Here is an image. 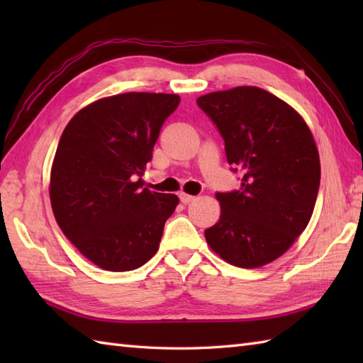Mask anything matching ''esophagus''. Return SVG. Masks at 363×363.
<instances>
[{
	"label": "esophagus",
	"mask_w": 363,
	"mask_h": 363,
	"mask_svg": "<svg viewBox=\"0 0 363 363\" xmlns=\"http://www.w3.org/2000/svg\"><path fill=\"white\" fill-rule=\"evenodd\" d=\"M179 199H181V203H184V204H189V203H191L195 199V196H191V195H187V194H179Z\"/></svg>",
	"instance_id": "1"
}]
</instances>
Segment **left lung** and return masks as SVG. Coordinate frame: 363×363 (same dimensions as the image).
Returning a JSON list of instances; mask_svg holds the SVG:
<instances>
[{
  "label": "left lung",
  "instance_id": "left-lung-1",
  "mask_svg": "<svg viewBox=\"0 0 363 363\" xmlns=\"http://www.w3.org/2000/svg\"><path fill=\"white\" fill-rule=\"evenodd\" d=\"M225 140L240 189L217 191L220 220L204 230L229 264L257 268L287 251L309 223L320 189V156L311 129L282 99L235 87L196 99Z\"/></svg>",
  "mask_w": 363,
  "mask_h": 363
}]
</instances>
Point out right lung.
I'll list each match as a JSON object with an SVG mask.
<instances>
[{
	"label": "right lung",
	"mask_w": 363,
	"mask_h": 363,
	"mask_svg": "<svg viewBox=\"0 0 363 363\" xmlns=\"http://www.w3.org/2000/svg\"><path fill=\"white\" fill-rule=\"evenodd\" d=\"M179 101L129 91L84 107L64 129L51 168V207L65 237L99 268L129 272L159 248L179 199L142 189V176Z\"/></svg>",
	"instance_id": "add662e5"
}]
</instances>
